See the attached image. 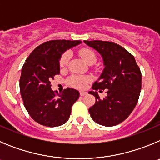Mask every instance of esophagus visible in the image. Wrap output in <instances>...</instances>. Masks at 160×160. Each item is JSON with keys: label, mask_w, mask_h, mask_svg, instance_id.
Instances as JSON below:
<instances>
[{"label": "esophagus", "mask_w": 160, "mask_h": 160, "mask_svg": "<svg viewBox=\"0 0 160 160\" xmlns=\"http://www.w3.org/2000/svg\"><path fill=\"white\" fill-rule=\"evenodd\" d=\"M87 92H86V91H80V95L81 96H85L87 95Z\"/></svg>", "instance_id": "esophagus-1"}]
</instances>
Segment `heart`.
<instances>
[{"label": "heart", "instance_id": "heart-1", "mask_svg": "<svg viewBox=\"0 0 160 160\" xmlns=\"http://www.w3.org/2000/svg\"><path fill=\"white\" fill-rule=\"evenodd\" d=\"M79 55L80 57L84 60V62L90 64V63H94L96 62V54L92 49H88V48H82L79 50ZM70 58V53L68 52L63 53L60 58V64L61 67H65L67 65L68 61ZM90 81V78L88 76L83 75H72L68 78V83L73 87L76 88L82 89L87 87V83Z\"/></svg>", "mask_w": 160, "mask_h": 160}]
</instances>
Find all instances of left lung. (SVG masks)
Here are the masks:
<instances>
[{
    "mask_svg": "<svg viewBox=\"0 0 160 160\" xmlns=\"http://www.w3.org/2000/svg\"><path fill=\"white\" fill-rule=\"evenodd\" d=\"M103 58L104 70L93 84L89 94L96 102L89 112L94 122L105 127L119 124L129 116L138 102L142 85V73L131 53L116 43L104 41H84ZM108 89L101 99L97 93Z\"/></svg>",
    "mask_w": 160,
    "mask_h": 160,
    "instance_id": "1",
    "label": "left lung"
}]
</instances>
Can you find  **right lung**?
I'll list each match as a JSON object with an SVG mask.
<instances>
[{
	"instance_id": "right-lung-1",
	"label": "right lung",
	"mask_w": 160,
	"mask_h": 160,
	"mask_svg": "<svg viewBox=\"0 0 160 160\" xmlns=\"http://www.w3.org/2000/svg\"><path fill=\"white\" fill-rule=\"evenodd\" d=\"M81 42L51 40L35 48L25 60L20 78L24 106L32 119L41 125L54 128L66 123L79 92L66 88L62 94L51 90V80L60 73L59 60L67 49Z\"/></svg>"
}]
</instances>
